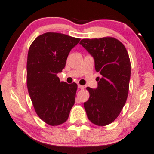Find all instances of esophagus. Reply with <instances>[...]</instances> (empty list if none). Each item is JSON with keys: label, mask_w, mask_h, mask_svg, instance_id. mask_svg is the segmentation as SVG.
Segmentation results:
<instances>
[{"label": "esophagus", "mask_w": 154, "mask_h": 154, "mask_svg": "<svg viewBox=\"0 0 154 154\" xmlns=\"http://www.w3.org/2000/svg\"><path fill=\"white\" fill-rule=\"evenodd\" d=\"M78 88H80V89H84L85 87L84 86H82V85H80V84H78Z\"/></svg>", "instance_id": "1"}]
</instances>
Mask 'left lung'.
Returning <instances> with one entry per match:
<instances>
[{
  "instance_id": "obj_1",
  "label": "left lung",
  "mask_w": 154,
  "mask_h": 154,
  "mask_svg": "<svg viewBox=\"0 0 154 154\" xmlns=\"http://www.w3.org/2000/svg\"><path fill=\"white\" fill-rule=\"evenodd\" d=\"M95 59L97 77L96 89L87 87L88 100L84 106L92 123L106 126L118 118L127 101L131 77L129 56L123 43L111 36L84 38L80 41Z\"/></svg>"
}]
</instances>
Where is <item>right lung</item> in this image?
<instances>
[{
  "label": "right lung",
  "instance_id": "1",
  "mask_svg": "<svg viewBox=\"0 0 154 154\" xmlns=\"http://www.w3.org/2000/svg\"><path fill=\"white\" fill-rule=\"evenodd\" d=\"M80 38L57 32L36 37L29 46L27 60V86L35 112L50 126L68 120L75 104L77 84L60 82L70 51Z\"/></svg>",
  "mask_w": 154,
  "mask_h": 154
}]
</instances>
